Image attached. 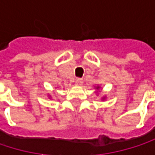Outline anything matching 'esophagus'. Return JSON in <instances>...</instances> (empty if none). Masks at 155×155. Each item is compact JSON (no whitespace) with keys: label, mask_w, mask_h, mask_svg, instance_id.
I'll return each instance as SVG.
<instances>
[{"label":"esophagus","mask_w":155,"mask_h":155,"mask_svg":"<svg viewBox=\"0 0 155 155\" xmlns=\"http://www.w3.org/2000/svg\"><path fill=\"white\" fill-rule=\"evenodd\" d=\"M82 83H83V80H82V79H80V78H79V79H77V80L75 81V84L78 85V86L81 85Z\"/></svg>","instance_id":"1"}]
</instances>
